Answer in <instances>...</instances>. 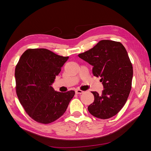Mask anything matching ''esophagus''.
Masks as SVG:
<instances>
[{
    "instance_id": "34e87169",
    "label": "esophagus",
    "mask_w": 151,
    "mask_h": 151,
    "mask_svg": "<svg viewBox=\"0 0 151 151\" xmlns=\"http://www.w3.org/2000/svg\"><path fill=\"white\" fill-rule=\"evenodd\" d=\"M75 92H76V94H82V93H83V91H82V90H81V89H76L75 90Z\"/></svg>"
}]
</instances>
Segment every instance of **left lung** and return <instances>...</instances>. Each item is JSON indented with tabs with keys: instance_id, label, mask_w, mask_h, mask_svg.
<instances>
[{
	"instance_id": "8db88e82",
	"label": "left lung",
	"mask_w": 151,
	"mask_h": 151,
	"mask_svg": "<svg viewBox=\"0 0 151 151\" xmlns=\"http://www.w3.org/2000/svg\"><path fill=\"white\" fill-rule=\"evenodd\" d=\"M93 67V74L100 77L103 86L101 94L92 91L94 102L88 109L93 116L108 119L119 112L129 97L133 67L125 48L111 40H101L88 51L78 55Z\"/></svg>"
}]
</instances>
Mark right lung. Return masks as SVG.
<instances>
[{
    "label": "right lung",
    "mask_w": 151,
    "mask_h": 151,
    "mask_svg": "<svg viewBox=\"0 0 151 151\" xmlns=\"http://www.w3.org/2000/svg\"><path fill=\"white\" fill-rule=\"evenodd\" d=\"M68 58L47 49L35 48L26 50L17 63V97L26 113L37 122L47 124L57 120L74 97V91L58 92L52 86Z\"/></svg>",
    "instance_id": "1"
}]
</instances>
